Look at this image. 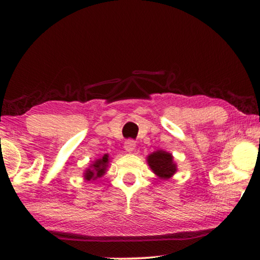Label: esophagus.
<instances>
[{
    "label": "esophagus",
    "mask_w": 260,
    "mask_h": 260,
    "mask_svg": "<svg viewBox=\"0 0 260 260\" xmlns=\"http://www.w3.org/2000/svg\"><path fill=\"white\" fill-rule=\"evenodd\" d=\"M124 149H125L126 152H133L136 149V143L133 140H127L124 144Z\"/></svg>",
    "instance_id": "esophagus-1"
}]
</instances>
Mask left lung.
Wrapping results in <instances>:
<instances>
[{
  "instance_id": "left-lung-1",
  "label": "left lung",
  "mask_w": 260,
  "mask_h": 260,
  "mask_svg": "<svg viewBox=\"0 0 260 260\" xmlns=\"http://www.w3.org/2000/svg\"><path fill=\"white\" fill-rule=\"evenodd\" d=\"M147 163L152 173L162 180H169L177 172V165L174 156L166 150H156L147 156Z\"/></svg>"
}]
</instances>
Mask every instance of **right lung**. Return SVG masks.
Masks as SVG:
<instances>
[{
  "label": "right lung",
  "mask_w": 260,
  "mask_h": 260,
  "mask_svg": "<svg viewBox=\"0 0 260 260\" xmlns=\"http://www.w3.org/2000/svg\"><path fill=\"white\" fill-rule=\"evenodd\" d=\"M110 159L111 158L109 157V154H105L103 157L94 159L88 166V168H86V170L84 172V179L86 181H94L97 179H101L102 176H104L106 170H108Z\"/></svg>",
  "instance_id": "right-lung-1"
}]
</instances>
